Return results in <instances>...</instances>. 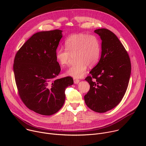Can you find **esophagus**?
<instances>
[{"instance_id": "34e87169", "label": "esophagus", "mask_w": 146, "mask_h": 146, "mask_svg": "<svg viewBox=\"0 0 146 146\" xmlns=\"http://www.w3.org/2000/svg\"><path fill=\"white\" fill-rule=\"evenodd\" d=\"M73 80H74V84H78V83L80 82V80L78 79H77V78H73Z\"/></svg>"}]
</instances>
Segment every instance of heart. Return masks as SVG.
Here are the masks:
<instances>
[{
    "label": "heart",
    "instance_id": "1",
    "mask_svg": "<svg viewBox=\"0 0 146 146\" xmlns=\"http://www.w3.org/2000/svg\"><path fill=\"white\" fill-rule=\"evenodd\" d=\"M65 48H59L56 51V60L62 67L68 65L72 56L76 63L70 66L65 74L74 78L84 75L88 66L94 67L99 60L101 45L99 38L94 35L74 34L65 41Z\"/></svg>",
    "mask_w": 146,
    "mask_h": 146
}]
</instances>
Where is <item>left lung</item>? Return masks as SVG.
Wrapping results in <instances>:
<instances>
[{
    "instance_id": "1",
    "label": "left lung",
    "mask_w": 146,
    "mask_h": 146,
    "mask_svg": "<svg viewBox=\"0 0 146 146\" xmlns=\"http://www.w3.org/2000/svg\"><path fill=\"white\" fill-rule=\"evenodd\" d=\"M102 40V54L98 64L85 80L90 89L84 96L87 106L98 113L117 106L127 90L131 73L129 55L116 35L108 29H96Z\"/></svg>"
}]
</instances>
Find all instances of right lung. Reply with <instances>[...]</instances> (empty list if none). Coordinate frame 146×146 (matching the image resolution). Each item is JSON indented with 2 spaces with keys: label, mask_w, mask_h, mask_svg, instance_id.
<instances>
[{
  "label": "right lung",
  "mask_w": 146,
  "mask_h": 146,
  "mask_svg": "<svg viewBox=\"0 0 146 146\" xmlns=\"http://www.w3.org/2000/svg\"><path fill=\"white\" fill-rule=\"evenodd\" d=\"M62 31L37 32L17 51L13 69L18 94L31 110L51 115L63 106L71 77L55 79L60 72L55 54Z\"/></svg>",
  "instance_id": "obj_1"
}]
</instances>
